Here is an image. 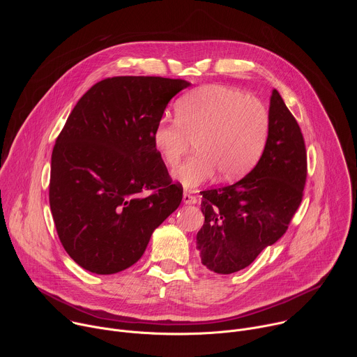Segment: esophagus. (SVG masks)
<instances>
[{"label":"esophagus","instance_id":"1","mask_svg":"<svg viewBox=\"0 0 357 357\" xmlns=\"http://www.w3.org/2000/svg\"><path fill=\"white\" fill-rule=\"evenodd\" d=\"M182 202L185 203V205H195V203L197 202V197L193 195H189V193H183Z\"/></svg>","mask_w":357,"mask_h":357}]
</instances>
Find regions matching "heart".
<instances>
[{"label": "heart", "mask_w": 357, "mask_h": 357, "mask_svg": "<svg viewBox=\"0 0 357 357\" xmlns=\"http://www.w3.org/2000/svg\"><path fill=\"white\" fill-rule=\"evenodd\" d=\"M176 120L161 119L151 144L174 167L195 139L196 154L172 171L185 189H196L216 172L223 181L237 178L256 162L264 148L270 114L261 100L225 84L200 86L175 105Z\"/></svg>", "instance_id": "heart-1"}]
</instances>
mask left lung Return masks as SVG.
<instances>
[{
  "label": "left lung",
  "instance_id": "8db88e82",
  "mask_svg": "<svg viewBox=\"0 0 357 357\" xmlns=\"http://www.w3.org/2000/svg\"><path fill=\"white\" fill-rule=\"evenodd\" d=\"M270 128L263 155L244 178L229 186L203 190L205 223L196 234L202 264L233 274L287 231L302 200L307 151L301 128L274 89Z\"/></svg>",
  "mask_w": 357,
  "mask_h": 357
}]
</instances>
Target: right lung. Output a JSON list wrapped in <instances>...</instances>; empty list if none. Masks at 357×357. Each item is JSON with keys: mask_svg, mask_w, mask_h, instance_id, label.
Returning <instances> with one entry per match:
<instances>
[{"mask_svg": "<svg viewBox=\"0 0 357 357\" xmlns=\"http://www.w3.org/2000/svg\"><path fill=\"white\" fill-rule=\"evenodd\" d=\"M189 86L155 76L105 79L68 117L52 152L49 203L61 243L82 268L109 275L131 267L181 205L182 188L151 132Z\"/></svg>", "mask_w": 357, "mask_h": 357, "instance_id": "1", "label": "right lung"}]
</instances>
